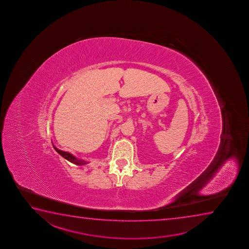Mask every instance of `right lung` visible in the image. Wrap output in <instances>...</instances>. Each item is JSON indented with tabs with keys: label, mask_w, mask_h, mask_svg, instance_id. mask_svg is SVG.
I'll list each match as a JSON object with an SVG mask.
<instances>
[{
	"label": "right lung",
	"mask_w": 249,
	"mask_h": 249,
	"mask_svg": "<svg viewBox=\"0 0 249 249\" xmlns=\"http://www.w3.org/2000/svg\"><path fill=\"white\" fill-rule=\"evenodd\" d=\"M53 147H54V149L56 150V152H58L60 155L63 157L65 159H67L68 161L71 162V163L76 164V165H84V164L88 163L86 161L77 159L75 156L71 154L70 152H64V151H62V150H59L58 148H56V146H54V145H53Z\"/></svg>",
	"instance_id": "right-lung-1"
}]
</instances>
